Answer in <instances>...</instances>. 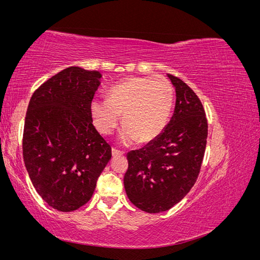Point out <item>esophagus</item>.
I'll use <instances>...</instances> for the list:
<instances>
[{"mask_svg": "<svg viewBox=\"0 0 260 260\" xmlns=\"http://www.w3.org/2000/svg\"><path fill=\"white\" fill-rule=\"evenodd\" d=\"M112 155H113L114 157H116V156H122V155H123V152L118 151V149H116V148H112Z\"/></svg>", "mask_w": 260, "mask_h": 260, "instance_id": "1", "label": "esophagus"}]
</instances>
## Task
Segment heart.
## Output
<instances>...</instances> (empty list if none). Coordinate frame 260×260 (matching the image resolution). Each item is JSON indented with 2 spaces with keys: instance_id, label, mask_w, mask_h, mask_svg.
I'll return each instance as SVG.
<instances>
[{
  "instance_id": "obj_1",
  "label": "heart",
  "mask_w": 260,
  "mask_h": 260,
  "mask_svg": "<svg viewBox=\"0 0 260 260\" xmlns=\"http://www.w3.org/2000/svg\"><path fill=\"white\" fill-rule=\"evenodd\" d=\"M172 105L174 89L167 79L132 77L112 86L108 98H93L90 112L94 127L102 135H111L122 115L120 142L147 144L164 132Z\"/></svg>"
}]
</instances>
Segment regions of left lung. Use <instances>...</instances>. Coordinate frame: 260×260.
Masks as SVG:
<instances>
[{"label": "left lung", "mask_w": 260, "mask_h": 260, "mask_svg": "<svg viewBox=\"0 0 260 260\" xmlns=\"http://www.w3.org/2000/svg\"><path fill=\"white\" fill-rule=\"evenodd\" d=\"M176 89V106L164 132L127 154L123 185L133 205L148 214L174 207L190 192L200 174L207 142L205 111L193 90L167 75Z\"/></svg>", "instance_id": "obj_1"}]
</instances>
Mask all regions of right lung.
I'll use <instances>...</instances> for the list:
<instances>
[{
  "mask_svg": "<svg viewBox=\"0 0 260 260\" xmlns=\"http://www.w3.org/2000/svg\"><path fill=\"white\" fill-rule=\"evenodd\" d=\"M96 70L68 67L38 88L25 118L22 155L36 191L49 206L74 211L92 198L112 147L92 124Z\"/></svg>",
  "mask_w": 260,
  "mask_h": 260,
  "instance_id": "obj_1",
  "label": "right lung"
}]
</instances>
